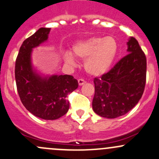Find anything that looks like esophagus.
Instances as JSON below:
<instances>
[{"label":"esophagus","instance_id":"34e87169","mask_svg":"<svg viewBox=\"0 0 159 159\" xmlns=\"http://www.w3.org/2000/svg\"><path fill=\"white\" fill-rule=\"evenodd\" d=\"M78 85L79 86H82L83 84H85V81L83 79H78Z\"/></svg>","mask_w":159,"mask_h":159}]
</instances>
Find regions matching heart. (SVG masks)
Returning <instances> with one entry per match:
<instances>
[{"label": "heart", "mask_w": 159, "mask_h": 159, "mask_svg": "<svg viewBox=\"0 0 159 159\" xmlns=\"http://www.w3.org/2000/svg\"><path fill=\"white\" fill-rule=\"evenodd\" d=\"M71 50L75 57L84 59L85 71L97 77L107 72L113 66L118 53V43L113 36H93L75 42ZM64 60L71 66L76 63L70 52L64 55Z\"/></svg>", "instance_id": "b5f03b06"}]
</instances>
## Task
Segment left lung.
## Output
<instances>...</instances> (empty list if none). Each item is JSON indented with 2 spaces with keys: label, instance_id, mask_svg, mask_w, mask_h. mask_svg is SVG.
Segmentation results:
<instances>
[{
  "label": "left lung",
  "instance_id": "1",
  "mask_svg": "<svg viewBox=\"0 0 159 159\" xmlns=\"http://www.w3.org/2000/svg\"><path fill=\"white\" fill-rule=\"evenodd\" d=\"M127 52V56L109 72L93 79L92 107L102 117L114 119L125 115L143 96L146 80V56L134 37L128 40Z\"/></svg>",
  "mask_w": 159,
  "mask_h": 159
}]
</instances>
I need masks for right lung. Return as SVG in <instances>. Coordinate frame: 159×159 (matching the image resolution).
<instances>
[{
	"label": "right lung",
	"mask_w": 159,
	"mask_h": 159,
	"mask_svg": "<svg viewBox=\"0 0 159 159\" xmlns=\"http://www.w3.org/2000/svg\"><path fill=\"white\" fill-rule=\"evenodd\" d=\"M51 28H39L23 41L15 63V79L20 101L36 117L54 120L69 109L70 94L78 87L71 75L40 74L32 63V52L49 38Z\"/></svg>",
	"instance_id": "right-lung-1"
}]
</instances>
